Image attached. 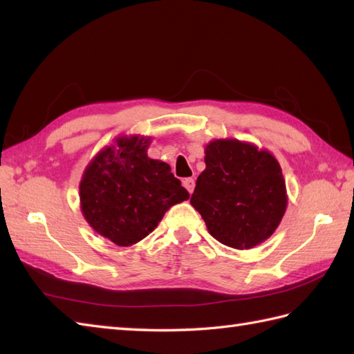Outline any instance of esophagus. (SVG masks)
<instances>
[{
    "instance_id": "1",
    "label": "esophagus",
    "mask_w": 354,
    "mask_h": 354,
    "mask_svg": "<svg viewBox=\"0 0 354 354\" xmlns=\"http://www.w3.org/2000/svg\"><path fill=\"white\" fill-rule=\"evenodd\" d=\"M183 186L186 187L187 192L192 194L194 187H196V180H194L192 177H189V178H185V180H183Z\"/></svg>"
}]
</instances>
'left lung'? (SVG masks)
Masks as SVG:
<instances>
[{
	"instance_id": "obj_1",
	"label": "left lung",
	"mask_w": 354,
	"mask_h": 354,
	"mask_svg": "<svg viewBox=\"0 0 354 354\" xmlns=\"http://www.w3.org/2000/svg\"><path fill=\"white\" fill-rule=\"evenodd\" d=\"M205 163L191 205L209 234L240 250L272 236L287 207L286 182L275 156L254 143L217 139L206 145Z\"/></svg>"
}]
</instances>
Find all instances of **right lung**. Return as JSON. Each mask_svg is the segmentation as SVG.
Returning a JSON list of instances; mask_svg holds the SVG:
<instances>
[{
	"label": "right lung",
	"instance_id": "obj_1",
	"mask_svg": "<svg viewBox=\"0 0 354 354\" xmlns=\"http://www.w3.org/2000/svg\"><path fill=\"white\" fill-rule=\"evenodd\" d=\"M149 143L145 136L116 137L91 158L79 183L84 218L120 248L143 240L171 206L189 198L169 165L148 157Z\"/></svg>",
	"mask_w": 354,
	"mask_h": 354
}]
</instances>
